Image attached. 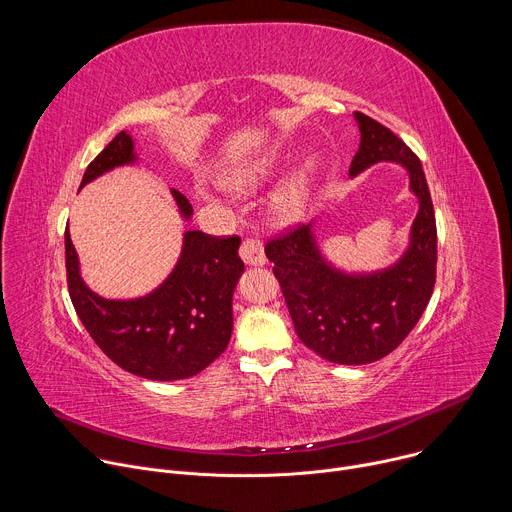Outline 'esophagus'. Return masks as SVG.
<instances>
[{
    "label": "esophagus",
    "instance_id": "obj_1",
    "mask_svg": "<svg viewBox=\"0 0 512 512\" xmlns=\"http://www.w3.org/2000/svg\"><path fill=\"white\" fill-rule=\"evenodd\" d=\"M239 255L247 265H263L265 263V251H263V243L259 239H243L241 247H239Z\"/></svg>",
    "mask_w": 512,
    "mask_h": 512
}]
</instances>
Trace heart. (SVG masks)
<instances>
[{
	"mask_svg": "<svg viewBox=\"0 0 512 512\" xmlns=\"http://www.w3.org/2000/svg\"><path fill=\"white\" fill-rule=\"evenodd\" d=\"M314 172V164H308L302 172H298L294 178H289L279 190H275L267 202V210L273 221L277 223H291L302 216L306 202H308V190H310V176ZM273 174L271 162H251L241 168H235L233 172L223 176V184L237 194H249L255 188H259L269 176Z\"/></svg>",
	"mask_w": 512,
	"mask_h": 512,
	"instance_id": "heart-1",
	"label": "heart"
}]
</instances>
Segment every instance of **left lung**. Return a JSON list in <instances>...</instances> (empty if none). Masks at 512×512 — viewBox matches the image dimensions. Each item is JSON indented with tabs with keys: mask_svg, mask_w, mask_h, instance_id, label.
I'll list each match as a JSON object with an SVG mask.
<instances>
[{
	"mask_svg": "<svg viewBox=\"0 0 512 512\" xmlns=\"http://www.w3.org/2000/svg\"><path fill=\"white\" fill-rule=\"evenodd\" d=\"M360 148L350 174L377 162H399L409 170L419 212L403 259L373 275H344L320 255L308 225L271 237L265 255L300 340L338 364H367L393 352L419 322L435 285L437 229L433 202L419 158L377 119L356 113Z\"/></svg>",
	"mask_w": 512,
	"mask_h": 512,
	"instance_id": "8db88e82",
	"label": "left lung"
}]
</instances>
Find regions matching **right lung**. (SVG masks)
Masks as SVG:
<instances>
[{"instance_id":"obj_1","label":"right lung","mask_w":512,"mask_h":512,"mask_svg":"<svg viewBox=\"0 0 512 512\" xmlns=\"http://www.w3.org/2000/svg\"><path fill=\"white\" fill-rule=\"evenodd\" d=\"M133 162V141L121 131L89 164L81 186L103 172ZM184 216L188 198L172 190ZM237 235H184V249L172 275L139 300H103L83 283L77 251L64 231L66 283L72 306L95 344L123 371L152 379L178 381L204 371L223 354L233 332V291L245 265Z\"/></svg>"}]
</instances>
